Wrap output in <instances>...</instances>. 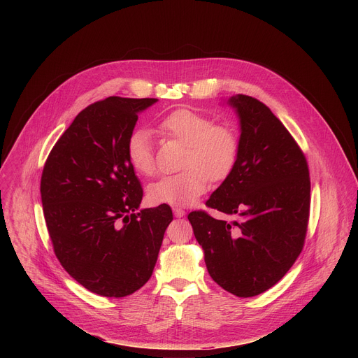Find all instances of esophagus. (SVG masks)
<instances>
[{
    "label": "esophagus",
    "instance_id": "obj_1",
    "mask_svg": "<svg viewBox=\"0 0 358 358\" xmlns=\"http://www.w3.org/2000/svg\"><path fill=\"white\" fill-rule=\"evenodd\" d=\"M173 213H174V215H176L177 218H181V217L185 215V211H184L181 207H174V208H173Z\"/></svg>",
    "mask_w": 358,
    "mask_h": 358
}]
</instances>
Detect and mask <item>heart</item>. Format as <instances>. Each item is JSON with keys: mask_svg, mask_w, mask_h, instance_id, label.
Here are the masks:
<instances>
[{"mask_svg": "<svg viewBox=\"0 0 358 358\" xmlns=\"http://www.w3.org/2000/svg\"><path fill=\"white\" fill-rule=\"evenodd\" d=\"M160 130L187 148L182 156V173L166 176L147 188L151 203L188 206L207 191L208 180L222 181L234 170L239 156L238 131L225 123L189 109H177L164 116ZM126 156L130 166L141 176L151 177L157 162L150 133L133 130L126 140Z\"/></svg>", "mask_w": 358, "mask_h": 358, "instance_id": "1", "label": "heart"}]
</instances>
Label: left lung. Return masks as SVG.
Listing matches in <instances>:
<instances>
[{
  "mask_svg": "<svg viewBox=\"0 0 358 358\" xmlns=\"http://www.w3.org/2000/svg\"><path fill=\"white\" fill-rule=\"evenodd\" d=\"M229 105L241 120L239 156L206 206L235 220L198 210L188 221L211 278L238 297H252L275 286L303 249L310 177L301 148L266 105L246 94Z\"/></svg>",
  "mask_w": 358,
  "mask_h": 358,
  "instance_id": "left-lung-1",
  "label": "left lung"
}]
</instances>
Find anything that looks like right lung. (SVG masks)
I'll return each mask as SVG.
<instances>
[{
    "label": "right lung",
    "instance_id": "right-lung-1",
    "mask_svg": "<svg viewBox=\"0 0 358 358\" xmlns=\"http://www.w3.org/2000/svg\"><path fill=\"white\" fill-rule=\"evenodd\" d=\"M156 101H94L59 137L42 170L43 217L57 258L99 296L124 297L145 285L173 221L167 203L136 213L143 188L126 156L137 113Z\"/></svg>",
    "mask_w": 358,
    "mask_h": 358
}]
</instances>
